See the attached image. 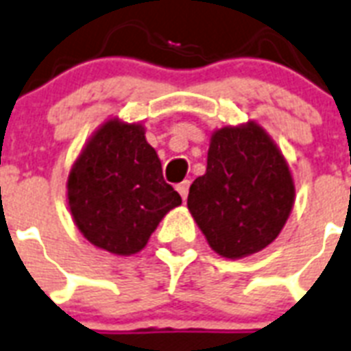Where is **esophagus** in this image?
Wrapping results in <instances>:
<instances>
[{
	"mask_svg": "<svg viewBox=\"0 0 351 351\" xmlns=\"http://www.w3.org/2000/svg\"><path fill=\"white\" fill-rule=\"evenodd\" d=\"M189 185H191V182L189 180H184L182 182V184H178L176 185V191H178V193H180V196L182 198H187V193H189Z\"/></svg>",
	"mask_w": 351,
	"mask_h": 351,
	"instance_id": "esophagus-1",
	"label": "esophagus"
}]
</instances>
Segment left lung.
<instances>
[{
	"mask_svg": "<svg viewBox=\"0 0 351 351\" xmlns=\"http://www.w3.org/2000/svg\"><path fill=\"white\" fill-rule=\"evenodd\" d=\"M294 198L283 153L250 121L213 133L207 169L191 184L187 209L216 254L240 259L278 238Z\"/></svg>",
	"mask_w": 351,
	"mask_h": 351,
	"instance_id": "left-lung-1",
	"label": "left lung"
}]
</instances>
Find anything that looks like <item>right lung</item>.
<instances>
[{"mask_svg": "<svg viewBox=\"0 0 351 351\" xmlns=\"http://www.w3.org/2000/svg\"><path fill=\"white\" fill-rule=\"evenodd\" d=\"M66 189L77 229L117 256L141 252L162 218L182 204L162 176L144 126L121 119H110L90 136L73 162Z\"/></svg>", "mask_w": 351, "mask_h": 351, "instance_id": "right-lung-1", "label": "right lung"}]
</instances>
